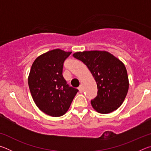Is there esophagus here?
Segmentation results:
<instances>
[{"label":"esophagus","instance_id":"esophagus-1","mask_svg":"<svg viewBox=\"0 0 151 151\" xmlns=\"http://www.w3.org/2000/svg\"><path fill=\"white\" fill-rule=\"evenodd\" d=\"M78 91H79V92H80L81 93H83V87H82L81 85L80 86H79V87L78 88Z\"/></svg>","mask_w":151,"mask_h":151}]
</instances>
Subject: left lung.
<instances>
[{
  "mask_svg": "<svg viewBox=\"0 0 151 151\" xmlns=\"http://www.w3.org/2000/svg\"><path fill=\"white\" fill-rule=\"evenodd\" d=\"M73 57L87 66L95 79L98 92L91 103L99 113L115 111L123 103L129 90V78L124 64L106 51H84Z\"/></svg>",
  "mask_w": 151,
  "mask_h": 151,
  "instance_id": "obj_1",
  "label": "left lung"
}]
</instances>
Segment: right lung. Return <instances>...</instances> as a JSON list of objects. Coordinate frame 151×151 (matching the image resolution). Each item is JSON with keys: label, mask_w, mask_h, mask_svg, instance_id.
I'll return each mask as SVG.
<instances>
[{"label": "right lung", "mask_w": 151, "mask_h": 151, "mask_svg": "<svg viewBox=\"0 0 151 151\" xmlns=\"http://www.w3.org/2000/svg\"><path fill=\"white\" fill-rule=\"evenodd\" d=\"M71 53L50 50L36 58L31 66L28 81L32 99L40 111L51 116L65 114L78 91L63 75L64 62Z\"/></svg>", "instance_id": "add662e5"}]
</instances>
